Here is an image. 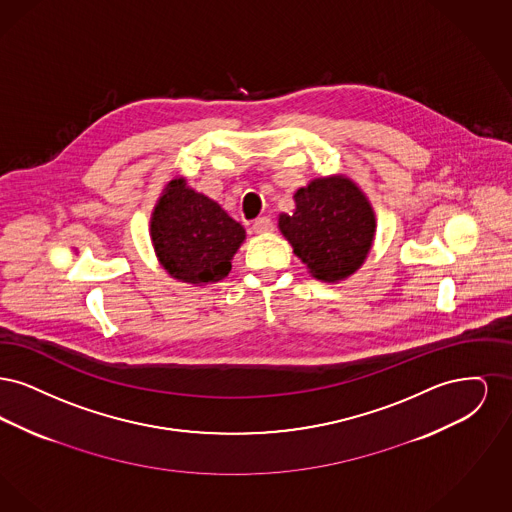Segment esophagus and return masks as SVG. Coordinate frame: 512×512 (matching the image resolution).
Segmentation results:
<instances>
[{
	"instance_id": "esophagus-1",
	"label": "esophagus",
	"mask_w": 512,
	"mask_h": 512,
	"mask_svg": "<svg viewBox=\"0 0 512 512\" xmlns=\"http://www.w3.org/2000/svg\"><path fill=\"white\" fill-rule=\"evenodd\" d=\"M251 230L255 234H268V232L274 230V224H272V220L268 219V217H261V219L253 220Z\"/></svg>"
}]
</instances>
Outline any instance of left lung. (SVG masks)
Instances as JSON below:
<instances>
[{"instance_id":"8db88e82","label":"left lung","mask_w":512,"mask_h":512,"mask_svg":"<svg viewBox=\"0 0 512 512\" xmlns=\"http://www.w3.org/2000/svg\"><path fill=\"white\" fill-rule=\"evenodd\" d=\"M293 201V213L278 215V228L313 278L338 284L365 265L376 236V215L349 176L313 178L295 190Z\"/></svg>"}]
</instances>
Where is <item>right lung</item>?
<instances>
[{
  "mask_svg": "<svg viewBox=\"0 0 512 512\" xmlns=\"http://www.w3.org/2000/svg\"><path fill=\"white\" fill-rule=\"evenodd\" d=\"M149 238L159 265L171 278L207 286L228 276L244 244L245 228L178 174L165 184L151 211Z\"/></svg>",
  "mask_w": 512,
  "mask_h": 512,
  "instance_id": "1",
  "label": "right lung"
}]
</instances>
